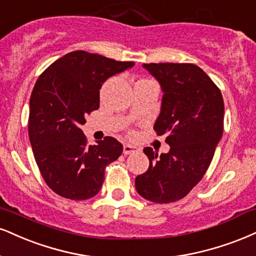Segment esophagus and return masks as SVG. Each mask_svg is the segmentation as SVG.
Instances as JSON below:
<instances>
[{
    "instance_id": "1",
    "label": "esophagus",
    "mask_w": 256,
    "mask_h": 256,
    "mask_svg": "<svg viewBox=\"0 0 256 256\" xmlns=\"http://www.w3.org/2000/svg\"><path fill=\"white\" fill-rule=\"evenodd\" d=\"M138 148L134 146H131V144H124V148H122V152L124 155H130V154L137 152Z\"/></svg>"
}]
</instances>
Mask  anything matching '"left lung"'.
<instances>
[{"instance_id":"obj_1","label":"left lung","mask_w":256,"mask_h":256,"mask_svg":"<svg viewBox=\"0 0 256 256\" xmlns=\"http://www.w3.org/2000/svg\"><path fill=\"white\" fill-rule=\"evenodd\" d=\"M162 89L161 112L154 130L167 134L170 149L144 154L150 164L134 181L144 199L167 204L182 199L202 180L223 134L220 90L199 66L190 63L143 64Z\"/></svg>"}]
</instances>
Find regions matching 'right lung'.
Instances as JSON below:
<instances>
[{
    "label": "right lung",
    "mask_w": 256,
    "mask_h": 256,
    "mask_svg": "<svg viewBox=\"0 0 256 256\" xmlns=\"http://www.w3.org/2000/svg\"><path fill=\"white\" fill-rule=\"evenodd\" d=\"M134 62L72 51L51 64L36 82L30 98L28 134L36 162L48 186L72 200L100 192L104 168L122 155V144L106 137L88 146L81 126L98 108L100 88Z\"/></svg>",
    "instance_id": "right-lung-1"
}]
</instances>
